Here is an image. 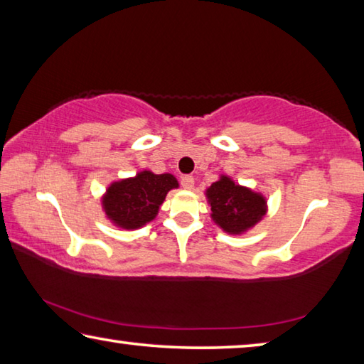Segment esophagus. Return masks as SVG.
<instances>
[{
    "label": "esophagus",
    "mask_w": 364,
    "mask_h": 364,
    "mask_svg": "<svg viewBox=\"0 0 364 364\" xmlns=\"http://www.w3.org/2000/svg\"><path fill=\"white\" fill-rule=\"evenodd\" d=\"M181 186H183L184 189H193V186H194V178L191 176V175L181 176Z\"/></svg>",
    "instance_id": "34e87169"
}]
</instances>
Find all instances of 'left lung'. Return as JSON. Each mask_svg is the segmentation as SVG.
<instances>
[{
  "label": "left lung",
  "mask_w": 364,
  "mask_h": 364,
  "mask_svg": "<svg viewBox=\"0 0 364 364\" xmlns=\"http://www.w3.org/2000/svg\"><path fill=\"white\" fill-rule=\"evenodd\" d=\"M212 218L226 232L241 234L254 226L267 212L264 197L250 189L237 186L228 176L207 189Z\"/></svg>",
  "instance_id": "8db88e82"
}]
</instances>
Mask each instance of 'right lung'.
Instances as JSON below:
<instances>
[{"mask_svg": "<svg viewBox=\"0 0 364 364\" xmlns=\"http://www.w3.org/2000/svg\"><path fill=\"white\" fill-rule=\"evenodd\" d=\"M173 188H178L173 175H154L151 171H141L130 180L114 183L107 189L102 200L104 210L117 226L136 230L156 218L160 204Z\"/></svg>", "mask_w": 364, "mask_h": 364, "instance_id": "1", "label": "right lung"}]
</instances>
